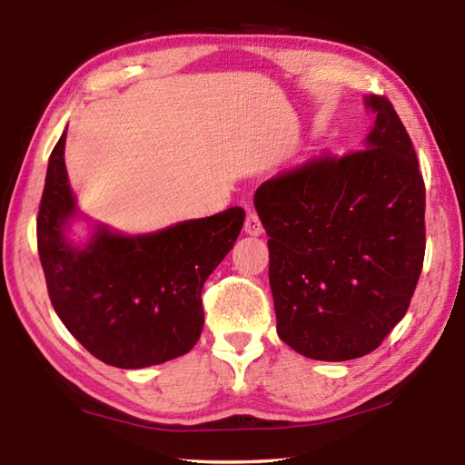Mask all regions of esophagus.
Listing matches in <instances>:
<instances>
[{"label": "esophagus", "mask_w": 465, "mask_h": 465, "mask_svg": "<svg viewBox=\"0 0 465 465\" xmlns=\"http://www.w3.org/2000/svg\"><path fill=\"white\" fill-rule=\"evenodd\" d=\"M243 232L250 235H261L264 232V227L261 223V217H258L254 211H250L246 215V223H243Z\"/></svg>", "instance_id": "esophagus-1"}]
</instances>
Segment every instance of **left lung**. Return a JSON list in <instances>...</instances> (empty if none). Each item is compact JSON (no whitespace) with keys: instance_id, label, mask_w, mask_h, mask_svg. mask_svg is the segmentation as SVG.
<instances>
[{"instance_id":"left-lung-1","label":"left lung","mask_w":465,"mask_h":465,"mask_svg":"<svg viewBox=\"0 0 465 465\" xmlns=\"http://www.w3.org/2000/svg\"><path fill=\"white\" fill-rule=\"evenodd\" d=\"M363 149L279 172L254 194L269 235L277 332L299 355L349 361L404 318L424 261V180L391 102L369 94Z\"/></svg>"}]
</instances>
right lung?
<instances>
[{"label": "right lung", "instance_id": "obj_1", "mask_svg": "<svg viewBox=\"0 0 465 465\" xmlns=\"http://www.w3.org/2000/svg\"><path fill=\"white\" fill-rule=\"evenodd\" d=\"M65 135L49 157L36 219L38 256L54 312L106 365L141 369L184 355L203 332L204 281L238 240L246 213L232 207L147 235L98 225L77 248L65 235L77 215L63 160Z\"/></svg>", "mask_w": 465, "mask_h": 465}]
</instances>
